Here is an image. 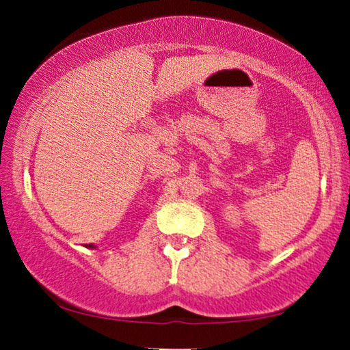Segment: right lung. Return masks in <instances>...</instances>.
I'll return each instance as SVG.
<instances>
[{"label":"right lung","instance_id":"add662e5","mask_svg":"<svg viewBox=\"0 0 350 350\" xmlns=\"http://www.w3.org/2000/svg\"><path fill=\"white\" fill-rule=\"evenodd\" d=\"M88 247H92V244H89V246Z\"/></svg>","mask_w":350,"mask_h":350}]
</instances>
